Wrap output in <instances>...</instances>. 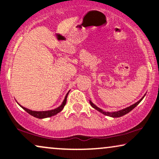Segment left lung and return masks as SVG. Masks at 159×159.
<instances>
[{
    "label": "left lung",
    "mask_w": 159,
    "mask_h": 159,
    "mask_svg": "<svg viewBox=\"0 0 159 159\" xmlns=\"http://www.w3.org/2000/svg\"><path fill=\"white\" fill-rule=\"evenodd\" d=\"M144 96H145V94H144V95L143 96V98H141V99L139 100L138 102H136V103L133 104V105H131L130 106H129V107L124 108V109L120 110V111H114V112H108V111H103V110H102L101 108H98V106H96L95 105H94V104L93 103H92L91 100H89V103H90V105H91V106H92V107H93V108H94V109L98 110V111H100V113H102L103 114H104V115H106V116H111V117H120V116H124L125 114H128V112H130V111H131V110H133L134 108H135L136 106H137L138 104L140 102L142 101V100L143 99Z\"/></svg>",
    "instance_id": "1"
}]
</instances>
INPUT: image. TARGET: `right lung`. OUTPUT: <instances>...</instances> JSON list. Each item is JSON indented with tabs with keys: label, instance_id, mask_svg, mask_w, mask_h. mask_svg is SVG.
Masks as SVG:
<instances>
[{
	"label": "right lung",
	"instance_id": "obj_1",
	"mask_svg": "<svg viewBox=\"0 0 159 159\" xmlns=\"http://www.w3.org/2000/svg\"><path fill=\"white\" fill-rule=\"evenodd\" d=\"M69 93V92H68ZM68 93L66 94L65 98V100H63V102H62L61 105L59 106L58 108H55V109H53V110H50V111H32V110H30V109H28V108H26L25 107H23V106H21L22 108H23L24 110H25V111H27L28 113L29 114H31V116H34V117H37V118H39V119H43V118H47V117H50V116H54L56 115V114H57L58 113H59L60 111H61L62 109H63L64 107H65V104H66V102H67V95H68Z\"/></svg>",
	"mask_w": 159,
	"mask_h": 159
}]
</instances>
